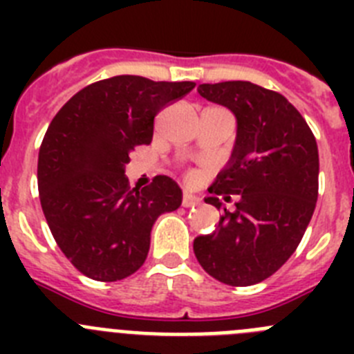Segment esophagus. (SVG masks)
<instances>
[{
  "instance_id": "1",
  "label": "esophagus",
  "mask_w": 354,
  "mask_h": 354,
  "mask_svg": "<svg viewBox=\"0 0 354 354\" xmlns=\"http://www.w3.org/2000/svg\"><path fill=\"white\" fill-rule=\"evenodd\" d=\"M198 204H200V198L196 195H192V193H184L183 195L184 207H195V205Z\"/></svg>"
}]
</instances>
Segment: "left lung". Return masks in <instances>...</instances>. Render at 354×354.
<instances>
[{
	"instance_id": "1",
	"label": "left lung",
	"mask_w": 354,
	"mask_h": 354,
	"mask_svg": "<svg viewBox=\"0 0 354 354\" xmlns=\"http://www.w3.org/2000/svg\"><path fill=\"white\" fill-rule=\"evenodd\" d=\"M207 101L227 106L237 118L232 158L205 198L220 209L236 195V211L193 241L200 266L232 287L270 278L296 252L314 214L319 192V152L305 118L282 93L250 81L200 84Z\"/></svg>"
}]
</instances>
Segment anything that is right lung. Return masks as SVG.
<instances>
[{
    "label": "right lung",
    "instance_id": "obj_1",
    "mask_svg": "<svg viewBox=\"0 0 354 354\" xmlns=\"http://www.w3.org/2000/svg\"><path fill=\"white\" fill-rule=\"evenodd\" d=\"M195 88L193 81L115 76L72 95L39 150V196L56 245L84 277L117 282L143 266L150 230L179 209L183 192L167 175L131 189L124 168L149 145L154 117Z\"/></svg>",
    "mask_w": 354,
    "mask_h": 354
}]
</instances>
